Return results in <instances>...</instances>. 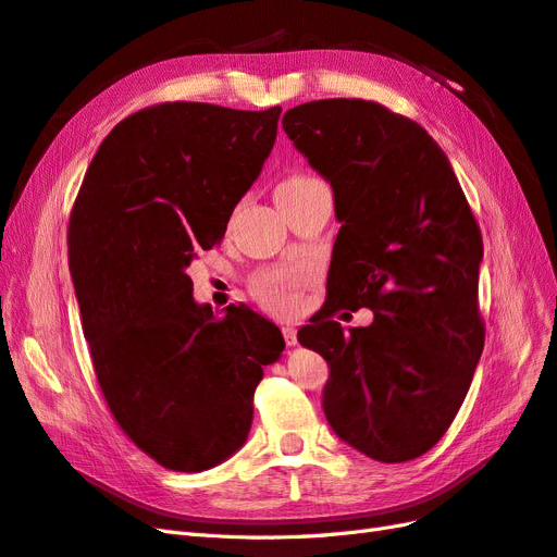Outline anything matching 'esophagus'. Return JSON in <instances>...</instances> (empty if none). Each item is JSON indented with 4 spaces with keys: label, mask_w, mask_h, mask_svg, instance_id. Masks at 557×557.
<instances>
[{
    "label": "esophagus",
    "mask_w": 557,
    "mask_h": 557,
    "mask_svg": "<svg viewBox=\"0 0 557 557\" xmlns=\"http://www.w3.org/2000/svg\"><path fill=\"white\" fill-rule=\"evenodd\" d=\"M283 339H285V344H288V346H297V332H295V327L285 325L283 327Z\"/></svg>",
    "instance_id": "esophagus-1"
}]
</instances>
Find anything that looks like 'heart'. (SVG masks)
<instances>
[{
  "mask_svg": "<svg viewBox=\"0 0 557 557\" xmlns=\"http://www.w3.org/2000/svg\"><path fill=\"white\" fill-rule=\"evenodd\" d=\"M309 176L305 174H295L290 178H285L281 185H293L305 181ZM305 269L299 267H278V269H264V272L252 276V295L260 301L262 307L274 309V311H290L297 305V295L301 283H305Z\"/></svg>",
  "mask_w": 557,
  "mask_h": 557,
  "instance_id": "b5f03b06",
  "label": "heart"
}]
</instances>
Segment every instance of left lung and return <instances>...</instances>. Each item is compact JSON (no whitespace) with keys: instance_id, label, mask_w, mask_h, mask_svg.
Instances as JSON below:
<instances>
[{"instance_id":"1","label":"left lung","mask_w":557,"mask_h":557,"mask_svg":"<svg viewBox=\"0 0 557 557\" xmlns=\"http://www.w3.org/2000/svg\"><path fill=\"white\" fill-rule=\"evenodd\" d=\"M283 129L334 190L329 288L297 339L330 364L323 409L346 444L379 462L428 453L450 428L485 342L483 239L448 158L407 115L369 99H318ZM375 311L346 335L342 308Z\"/></svg>"}]
</instances>
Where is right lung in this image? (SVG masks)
Masks as SVG:
<instances>
[{"instance_id":"right-lung-1","label":"right lung","mask_w":557,"mask_h":557,"mask_svg":"<svg viewBox=\"0 0 557 557\" xmlns=\"http://www.w3.org/2000/svg\"><path fill=\"white\" fill-rule=\"evenodd\" d=\"M281 107H146L117 123L66 230L95 376L115 423L158 465L205 471L248 436L281 330L248 307L218 315L185 274L221 244L276 141Z\"/></svg>"}]
</instances>
